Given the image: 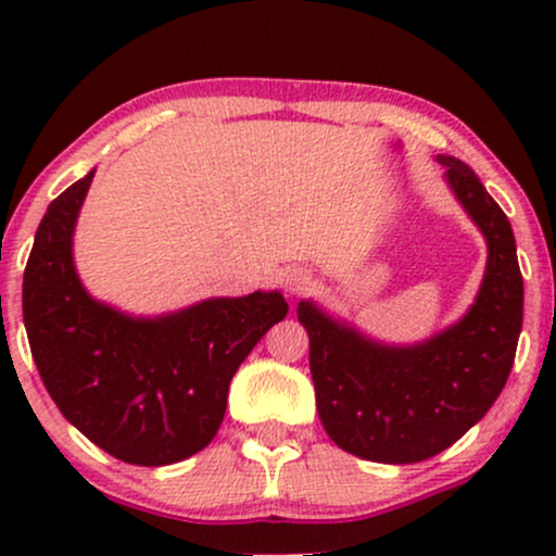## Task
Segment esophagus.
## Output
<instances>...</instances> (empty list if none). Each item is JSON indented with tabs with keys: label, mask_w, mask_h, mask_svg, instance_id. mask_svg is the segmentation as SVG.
Instances as JSON below:
<instances>
[{
	"label": "esophagus",
	"mask_w": 556,
	"mask_h": 556,
	"mask_svg": "<svg viewBox=\"0 0 556 556\" xmlns=\"http://www.w3.org/2000/svg\"><path fill=\"white\" fill-rule=\"evenodd\" d=\"M282 287L287 295H300V292L311 287V277L303 269H290L282 274Z\"/></svg>",
	"instance_id": "obj_1"
}]
</instances>
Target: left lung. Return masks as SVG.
<instances>
[{"instance_id":"8db88e82","label":"left lung","mask_w":556,"mask_h":556,"mask_svg":"<svg viewBox=\"0 0 556 556\" xmlns=\"http://www.w3.org/2000/svg\"><path fill=\"white\" fill-rule=\"evenodd\" d=\"M437 162L486 240V271L470 308L426 340L392 344L311 298L298 303L318 418L331 442L363 460L410 465L455 444L500 397L518 350L522 277L507 214L468 164L446 154Z\"/></svg>"}]
</instances>
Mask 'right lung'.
I'll return each instance as SVG.
<instances>
[{"mask_svg": "<svg viewBox=\"0 0 556 556\" xmlns=\"http://www.w3.org/2000/svg\"><path fill=\"white\" fill-rule=\"evenodd\" d=\"M93 175L56 195L36 229L23 277L30 353L62 416L96 446L146 468L180 463L216 437L229 381L287 300L256 290L132 316L93 298L73 256Z\"/></svg>", "mask_w": 556, "mask_h": 556, "instance_id": "add662e5", "label": "right lung"}]
</instances>
